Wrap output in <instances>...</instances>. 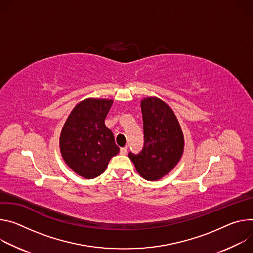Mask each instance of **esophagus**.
<instances>
[{"label":"esophagus","mask_w":253,"mask_h":253,"mask_svg":"<svg viewBox=\"0 0 253 253\" xmlns=\"http://www.w3.org/2000/svg\"><path fill=\"white\" fill-rule=\"evenodd\" d=\"M126 152H127V148H126V147H124V148H122V149L120 150L121 155H126Z\"/></svg>","instance_id":"34e87169"}]
</instances>
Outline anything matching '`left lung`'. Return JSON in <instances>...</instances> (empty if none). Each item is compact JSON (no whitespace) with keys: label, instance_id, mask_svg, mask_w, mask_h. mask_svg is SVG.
Instances as JSON below:
<instances>
[{"label":"left lung","instance_id":"left-lung-1","mask_svg":"<svg viewBox=\"0 0 253 253\" xmlns=\"http://www.w3.org/2000/svg\"><path fill=\"white\" fill-rule=\"evenodd\" d=\"M145 145L142 152L128 154L139 176L157 181L170 173L184 152V134L173 109L162 99L149 96L141 101Z\"/></svg>","mask_w":253,"mask_h":253}]
</instances>
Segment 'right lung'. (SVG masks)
<instances>
[{
  "label": "right lung",
  "mask_w": 253,
  "mask_h": 253,
  "mask_svg": "<svg viewBox=\"0 0 253 253\" xmlns=\"http://www.w3.org/2000/svg\"><path fill=\"white\" fill-rule=\"evenodd\" d=\"M114 100L86 98L68 116L59 139L62 158L70 169L85 179L101 175L112 157L119 154L112 131L104 120Z\"/></svg>",
  "instance_id": "obj_1"
}]
</instances>
